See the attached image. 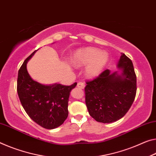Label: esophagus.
<instances>
[{"mask_svg": "<svg viewBox=\"0 0 156 156\" xmlns=\"http://www.w3.org/2000/svg\"><path fill=\"white\" fill-rule=\"evenodd\" d=\"M85 84H84L83 82H79L77 84V87L80 89H84L85 88Z\"/></svg>", "mask_w": 156, "mask_h": 156, "instance_id": "esophagus-1", "label": "esophagus"}]
</instances>
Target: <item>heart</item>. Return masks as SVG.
Returning <instances> with one entry per match:
<instances>
[{
    "label": "heart",
    "mask_w": 156,
    "mask_h": 156,
    "mask_svg": "<svg viewBox=\"0 0 156 156\" xmlns=\"http://www.w3.org/2000/svg\"><path fill=\"white\" fill-rule=\"evenodd\" d=\"M108 60V55L94 48H86L78 50L71 58L75 66L88 65L86 72L89 76L94 77L101 73Z\"/></svg>",
    "instance_id": "1"
}]
</instances>
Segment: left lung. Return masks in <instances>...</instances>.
Returning <instances> with one entry per match:
<instances>
[{
    "label": "left lung",
    "instance_id": "1",
    "mask_svg": "<svg viewBox=\"0 0 156 156\" xmlns=\"http://www.w3.org/2000/svg\"><path fill=\"white\" fill-rule=\"evenodd\" d=\"M117 71L106 69L86 82L85 103L91 117L98 122L112 123L122 118L131 107L137 91V78L131 60L122 53Z\"/></svg>",
    "mask_w": 156,
    "mask_h": 156
}]
</instances>
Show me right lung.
Masks as SVG:
<instances>
[{
    "instance_id": "obj_1",
    "label": "right lung",
    "mask_w": 156,
    "mask_h": 156,
    "mask_svg": "<svg viewBox=\"0 0 156 156\" xmlns=\"http://www.w3.org/2000/svg\"><path fill=\"white\" fill-rule=\"evenodd\" d=\"M36 51L28 57L19 69L17 93L21 105L34 122L46 129L62 124L68 117V101L71 90L77 83L66 86L61 84L44 85L34 81L27 71L26 65Z\"/></svg>"
}]
</instances>
